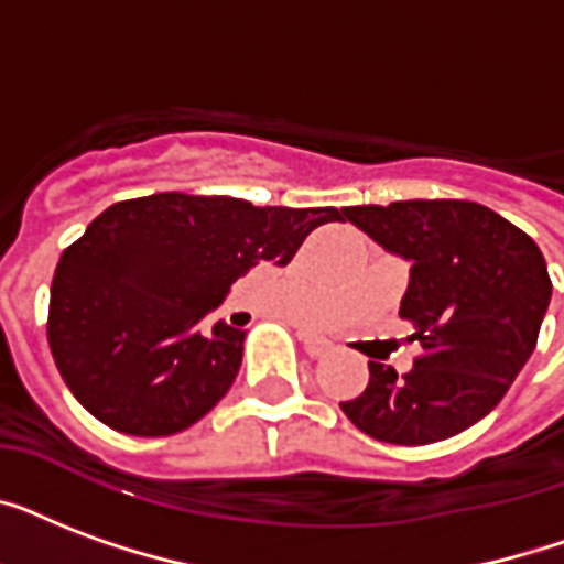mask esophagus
Returning a JSON list of instances; mask_svg holds the SVG:
<instances>
[{
    "label": "esophagus",
    "instance_id": "34e87169",
    "mask_svg": "<svg viewBox=\"0 0 564 564\" xmlns=\"http://www.w3.org/2000/svg\"><path fill=\"white\" fill-rule=\"evenodd\" d=\"M301 343H304V351H307L313 360H316V357H325V354H330V348H334L327 339L313 334H301Z\"/></svg>",
    "mask_w": 564,
    "mask_h": 564
}]
</instances>
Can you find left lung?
Returning <instances> with one entry per match:
<instances>
[{
    "label": "left lung",
    "instance_id": "left-lung-1",
    "mask_svg": "<svg viewBox=\"0 0 564 564\" xmlns=\"http://www.w3.org/2000/svg\"><path fill=\"white\" fill-rule=\"evenodd\" d=\"M345 219L412 263L401 301L421 343L406 375L369 362L343 412L389 445H433L486 419L535 351L551 304L544 254L524 230L477 202L343 207Z\"/></svg>",
    "mask_w": 564,
    "mask_h": 564
}]
</instances>
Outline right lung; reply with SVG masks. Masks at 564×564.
<instances>
[{
  "instance_id": "right-lung-1",
  "label": "right lung",
  "mask_w": 564,
  "mask_h": 564,
  "mask_svg": "<svg viewBox=\"0 0 564 564\" xmlns=\"http://www.w3.org/2000/svg\"><path fill=\"white\" fill-rule=\"evenodd\" d=\"M336 207H254L154 193L110 204L57 260L46 336L84 410L128 436H172L234 383L246 330L204 316L260 260L286 265Z\"/></svg>"
}]
</instances>
